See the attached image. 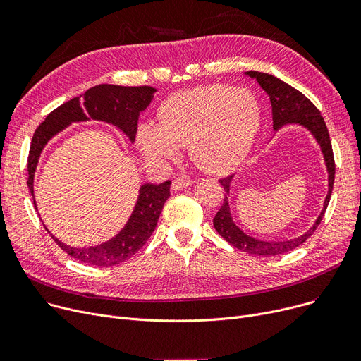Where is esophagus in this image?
Masks as SVG:
<instances>
[{
  "label": "esophagus",
  "instance_id": "1",
  "mask_svg": "<svg viewBox=\"0 0 361 361\" xmlns=\"http://www.w3.org/2000/svg\"><path fill=\"white\" fill-rule=\"evenodd\" d=\"M193 184V180L190 177H176L173 180V184H171V188H173L174 192L177 190H183V188H187L188 185Z\"/></svg>",
  "mask_w": 361,
  "mask_h": 361
}]
</instances>
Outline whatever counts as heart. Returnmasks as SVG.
<instances>
[{
  "label": "heart",
  "instance_id": "b5f03b06",
  "mask_svg": "<svg viewBox=\"0 0 361 361\" xmlns=\"http://www.w3.org/2000/svg\"><path fill=\"white\" fill-rule=\"evenodd\" d=\"M262 123V108L247 89L203 85L176 92L161 104L158 123L137 128V147L149 161H173L188 146L206 173L235 168L250 152Z\"/></svg>",
  "mask_w": 361,
  "mask_h": 361
}]
</instances>
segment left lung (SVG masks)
<instances>
[{"label": "left lung", "instance_id": "1", "mask_svg": "<svg viewBox=\"0 0 361 361\" xmlns=\"http://www.w3.org/2000/svg\"><path fill=\"white\" fill-rule=\"evenodd\" d=\"M244 74L255 79L269 97L271 106H272V126H274L275 135L281 128L287 126H297L307 130L320 147L326 173H328V195L325 196L324 206H322V211L317 215L314 224L301 235H297L294 238H287V240H271V241L260 240L245 234L235 224L231 215L230 200H228L231 193V183L235 174L219 180V183L224 185L225 199L221 209L214 218V226L218 231V234L241 252L255 255V256H278V255L291 252L293 249L298 247L300 244L305 243L314 233L322 218H324V214L326 211L329 199H331L334 178H335L334 152H332L329 133H328L324 117L320 116L319 109L305 97V94L298 92L297 89H294L293 86H290L288 83L275 78L272 74L260 73V71H244Z\"/></svg>", "mask_w": 361, "mask_h": 361}]
</instances>
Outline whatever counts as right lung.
Segmentation results:
<instances>
[{"label": "right lung", "mask_w": 361, "mask_h": 361, "mask_svg": "<svg viewBox=\"0 0 361 361\" xmlns=\"http://www.w3.org/2000/svg\"><path fill=\"white\" fill-rule=\"evenodd\" d=\"M157 89L152 86H116L98 85L86 90L80 97H75L48 114L45 121L36 128L27 159V187L35 200V173L42 150L48 142L73 123H85L90 120L102 121L117 127L127 139L135 143L140 114L154 101ZM171 181L161 184L145 183L139 187L137 200L133 207L126 225L112 238L90 247H73L60 241L45 226L55 243L70 255L87 264L94 267H116L136 255L154 233L162 212L164 203L169 197Z\"/></svg>", "instance_id": "add662e5"}]
</instances>
